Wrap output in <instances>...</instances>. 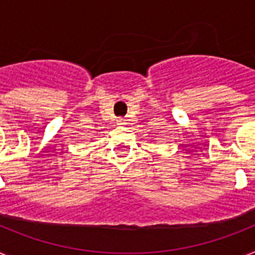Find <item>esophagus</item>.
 <instances>
[{"label":"esophagus","mask_w":255,"mask_h":255,"mask_svg":"<svg viewBox=\"0 0 255 255\" xmlns=\"http://www.w3.org/2000/svg\"><path fill=\"white\" fill-rule=\"evenodd\" d=\"M125 121L126 120H124V119H119V120H117V124H119V125H125Z\"/></svg>","instance_id":"esophagus-1"}]
</instances>
